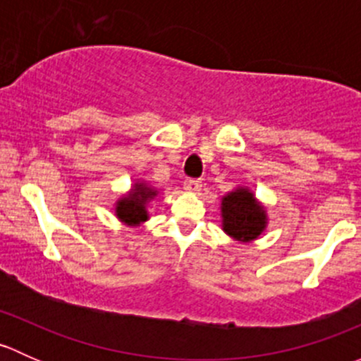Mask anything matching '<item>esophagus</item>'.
Instances as JSON below:
<instances>
[{"label":"esophagus","mask_w":361,"mask_h":361,"mask_svg":"<svg viewBox=\"0 0 361 361\" xmlns=\"http://www.w3.org/2000/svg\"><path fill=\"white\" fill-rule=\"evenodd\" d=\"M185 190L187 192H190V194H197L199 190H201V187H202V183L199 180H185Z\"/></svg>","instance_id":"obj_1"}]
</instances>
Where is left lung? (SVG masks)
Returning <instances> with one entry per match:
<instances>
[{
  "label": "left lung",
  "instance_id": "obj_1",
  "mask_svg": "<svg viewBox=\"0 0 361 361\" xmlns=\"http://www.w3.org/2000/svg\"><path fill=\"white\" fill-rule=\"evenodd\" d=\"M221 227L235 241H253L267 227L265 207L250 188H235L221 199Z\"/></svg>",
  "mask_w": 361,
  "mask_h": 361
}]
</instances>
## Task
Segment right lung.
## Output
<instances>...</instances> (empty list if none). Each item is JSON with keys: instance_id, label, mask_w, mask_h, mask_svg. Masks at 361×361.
Returning a JSON list of instances; mask_svg holds the SVG:
<instances>
[{"instance_id": "right-lung-1", "label": "right lung", "mask_w": 361, "mask_h": 361, "mask_svg": "<svg viewBox=\"0 0 361 361\" xmlns=\"http://www.w3.org/2000/svg\"><path fill=\"white\" fill-rule=\"evenodd\" d=\"M157 195V190L152 188L150 185L147 183H134L133 190L127 195L118 199L115 207V214L120 221L127 225H136L143 224V221L148 220V211L147 204L148 201Z\"/></svg>"}]
</instances>
